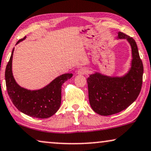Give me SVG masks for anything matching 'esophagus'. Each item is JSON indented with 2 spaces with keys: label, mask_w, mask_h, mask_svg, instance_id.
<instances>
[{
  "label": "esophagus",
  "mask_w": 151,
  "mask_h": 151,
  "mask_svg": "<svg viewBox=\"0 0 151 151\" xmlns=\"http://www.w3.org/2000/svg\"><path fill=\"white\" fill-rule=\"evenodd\" d=\"M88 72V70L86 68H82L77 71L78 74H86Z\"/></svg>",
  "instance_id": "esophagus-1"
}]
</instances>
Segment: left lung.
Instances as JSON below:
<instances>
[{"label": "left lung", "mask_w": 151, "mask_h": 151, "mask_svg": "<svg viewBox=\"0 0 151 151\" xmlns=\"http://www.w3.org/2000/svg\"><path fill=\"white\" fill-rule=\"evenodd\" d=\"M117 39H126L131 47L132 61L128 72L122 77L95 72L87 79L90 106L100 115H111L125 110L141 91L144 67L136 42L121 32H118Z\"/></svg>", "instance_id": "1"}]
</instances>
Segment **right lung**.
I'll return each instance as SVG.
<instances>
[{
  "mask_svg": "<svg viewBox=\"0 0 151 151\" xmlns=\"http://www.w3.org/2000/svg\"><path fill=\"white\" fill-rule=\"evenodd\" d=\"M26 37L20 39V42ZM14 48L5 69V82L10 99L18 110L29 116L45 119L55 114L61 103V86L64 82L72 77V74L60 75L47 86L37 90L22 88L15 81L12 74Z\"/></svg>",
  "mask_w": 151,
  "mask_h": 151,
  "instance_id": "add662e5",
  "label": "right lung"
}]
</instances>
